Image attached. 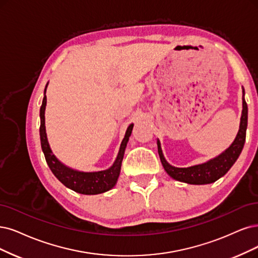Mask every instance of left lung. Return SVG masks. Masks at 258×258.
Instances as JSON below:
<instances>
[{
    "label": "left lung",
    "mask_w": 258,
    "mask_h": 258,
    "mask_svg": "<svg viewBox=\"0 0 258 258\" xmlns=\"http://www.w3.org/2000/svg\"><path fill=\"white\" fill-rule=\"evenodd\" d=\"M247 126V105L244 100V88L242 87V111L236 138L232 145L218 156L207 160L206 163L195 165L187 168H177L170 165L166 160L163 150L160 147V141L157 139L158 154L161 160V164L169 176L191 185H205L212 184L217 179L222 177L228 170L235 164L237 158L239 157L245 141V133Z\"/></svg>",
    "instance_id": "1"
}]
</instances>
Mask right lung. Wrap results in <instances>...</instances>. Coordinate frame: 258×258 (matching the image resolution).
Instances as JSON below:
<instances>
[{
    "instance_id": "right-lung-1",
    "label": "right lung",
    "mask_w": 258,
    "mask_h": 258,
    "mask_svg": "<svg viewBox=\"0 0 258 258\" xmlns=\"http://www.w3.org/2000/svg\"><path fill=\"white\" fill-rule=\"evenodd\" d=\"M47 84L45 85L44 97L42 100V105L40 107V130H39L41 148H42V152L44 154L47 166H49L53 174L61 184H63L67 188L73 190L75 192L91 196V195H99V194L108 191V190H110L111 188L116 186L118 182L124 152H125V148L128 142L130 136L132 134L134 124L132 123L128 125L125 132V135H124V138L121 142L116 160L113 161V164L108 169L102 170V171H93V172H84V171H79L76 169H72L68 166H66L54 155L46 137L44 113H45V106H46L45 92H46Z\"/></svg>"
}]
</instances>
